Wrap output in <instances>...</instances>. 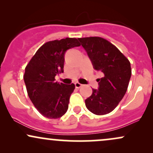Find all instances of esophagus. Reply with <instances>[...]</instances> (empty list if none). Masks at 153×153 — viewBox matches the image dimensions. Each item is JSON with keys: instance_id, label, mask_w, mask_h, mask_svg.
<instances>
[{"instance_id": "34e87169", "label": "esophagus", "mask_w": 153, "mask_h": 153, "mask_svg": "<svg viewBox=\"0 0 153 153\" xmlns=\"http://www.w3.org/2000/svg\"><path fill=\"white\" fill-rule=\"evenodd\" d=\"M75 88H81L82 86V84L80 83V82H75Z\"/></svg>"}]
</instances>
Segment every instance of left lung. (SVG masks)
<instances>
[{
    "instance_id": "8db88e82",
    "label": "left lung",
    "mask_w": 153,
    "mask_h": 153,
    "mask_svg": "<svg viewBox=\"0 0 153 153\" xmlns=\"http://www.w3.org/2000/svg\"><path fill=\"white\" fill-rule=\"evenodd\" d=\"M96 71L103 77L98 80L99 90L85 99L86 108L96 115L110 113L127 92L131 75V65L117 47L99 36L79 38Z\"/></svg>"
}]
</instances>
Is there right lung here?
I'll use <instances>...</instances> for the list:
<instances>
[{
  "instance_id": "add662e5",
  "label": "right lung",
  "mask_w": 153,
  "mask_h": 153,
  "mask_svg": "<svg viewBox=\"0 0 153 153\" xmlns=\"http://www.w3.org/2000/svg\"><path fill=\"white\" fill-rule=\"evenodd\" d=\"M79 46L76 38L47 42L39 47L26 67L24 79L28 96L46 118H60L68 111L75 85L59 83L54 78L64 72L66 50Z\"/></svg>"
}]
</instances>
